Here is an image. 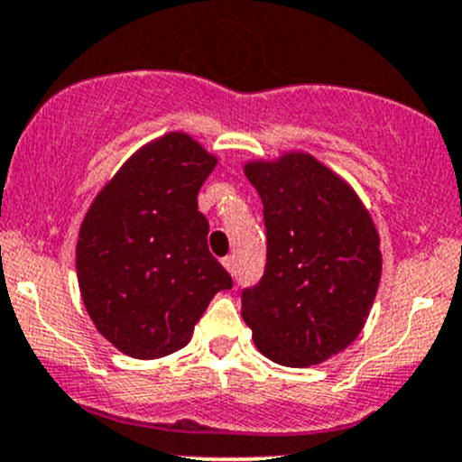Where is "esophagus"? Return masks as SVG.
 Returning <instances> with one entry per match:
<instances>
[{"label": "esophagus", "mask_w": 462, "mask_h": 462, "mask_svg": "<svg viewBox=\"0 0 462 462\" xmlns=\"http://www.w3.org/2000/svg\"><path fill=\"white\" fill-rule=\"evenodd\" d=\"M223 265H226L227 273L235 274V273H236V257H235V254H230V257L223 259Z\"/></svg>", "instance_id": "obj_1"}]
</instances>
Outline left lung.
Wrapping results in <instances>:
<instances>
[{"mask_svg":"<svg viewBox=\"0 0 462 462\" xmlns=\"http://www.w3.org/2000/svg\"><path fill=\"white\" fill-rule=\"evenodd\" d=\"M263 203L265 270L241 292V315L268 360L319 365L360 335L382 273L371 214L309 153L248 162Z\"/></svg>","mask_w":462,"mask_h":462,"instance_id":"left-lung-1","label":"left lung"}]
</instances>
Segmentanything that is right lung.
Returning <instances> with one entry per match:
<instances>
[{
  "mask_svg": "<svg viewBox=\"0 0 462 462\" xmlns=\"http://www.w3.org/2000/svg\"><path fill=\"white\" fill-rule=\"evenodd\" d=\"M214 165L188 134H167L120 167L82 221V301L127 356L156 360L183 348L212 297L232 288L208 250L209 223L197 201Z\"/></svg>",
  "mask_w": 462,
  "mask_h": 462,
  "instance_id": "obj_1",
  "label": "right lung"
}]
</instances>
